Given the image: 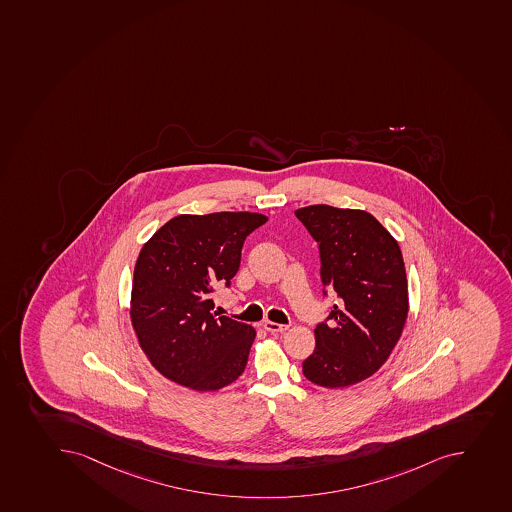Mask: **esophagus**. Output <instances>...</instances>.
<instances>
[{"instance_id": "obj_1", "label": "esophagus", "mask_w": 512, "mask_h": 512, "mask_svg": "<svg viewBox=\"0 0 512 512\" xmlns=\"http://www.w3.org/2000/svg\"><path fill=\"white\" fill-rule=\"evenodd\" d=\"M264 329L268 330V332H271V334H281V332H284V330H287V327L289 325L284 324H276V322H271V320H266L263 324Z\"/></svg>"}]
</instances>
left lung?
Wrapping results in <instances>:
<instances>
[{
    "instance_id": "8db88e82",
    "label": "left lung",
    "mask_w": 512,
    "mask_h": 512,
    "mask_svg": "<svg viewBox=\"0 0 512 512\" xmlns=\"http://www.w3.org/2000/svg\"><path fill=\"white\" fill-rule=\"evenodd\" d=\"M319 244L320 279L339 302L317 324L302 373L319 387L344 388L387 362L408 316V282L397 241L367 211L312 205L296 210Z\"/></svg>"
}]
</instances>
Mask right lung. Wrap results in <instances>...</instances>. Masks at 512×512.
Listing matches in <instances>:
<instances>
[{
    "label": "right lung",
    "instance_id": "right-lung-1",
    "mask_svg": "<svg viewBox=\"0 0 512 512\" xmlns=\"http://www.w3.org/2000/svg\"><path fill=\"white\" fill-rule=\"evenodd\" d=\"M268 218L249 211L180 215L144 244L134 269L130 319L140 347L168 380L196 392L235 382L256 330L218 317L216 287H230L244 239Z\"/></svg>",
    "mask_w": 512,
    "mask_h": 512
}]
</instances>
